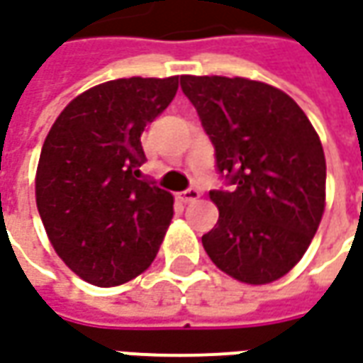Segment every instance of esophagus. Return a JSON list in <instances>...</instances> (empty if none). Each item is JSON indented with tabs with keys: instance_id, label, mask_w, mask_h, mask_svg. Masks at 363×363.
Here are the masks:
<instances>
[{
	"instance_id": "esophagus-1",
	"label": "esophagus",
	"mask_w": 363,
	"mask_h": 363,
	"mask_svg": "<svg viewBox=\"0 0 363 363\" xmlns=\"http://www.w3.org/2000/svg\"><path fill=\"white\" fill-rule=\"evenodd\" d=\"M179 199L184 202V204H189V202H194V200L200 199V190L199 189H186L179 192Z\"/></svg>"
}]
</instances>
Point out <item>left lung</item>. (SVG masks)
<instances>
[{"mask_svg":"<svg viewBox=\"0 0 363 363\" xmlns=\"http://www.w3.org/2000/svg\"><path fill=\"white\" fill-rule=\"evenodd\" d=\"M230 190H210L218 224L202 245L218 269L250 285L277 281L313 242L326 199L320 139L296 102L263 82L181 76Z\"/></svg>","mask_w":363,"mask_h":363,"instance_id":"1","label":"left lung"}]
</instances>
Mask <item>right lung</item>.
<instances>
[{"label":"right lung","mask_w":363,"mask_h":363,"mask_svg":"<svg viewBox=\"0 0 363 363\" xmlns=\"http://www.w3.org/2000/svg\"><path fill=\"white\" fill-rule=\"evenodd\" d=\"M179 76L120 78L76 96L43 143L35 194L52 247L96 287L153 263L173 194L141 179V133L173 102Z\"/></svg>","instance_id":"add662e5"}]
</instances>
